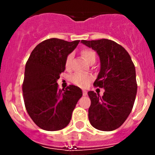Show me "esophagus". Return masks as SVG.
<instances>
[{"mask_svg": "<svg viewBox=\"0 0 155 155\" xmlns=\"http://www.w3.org/2000/svg\"><path fill=\"white\" fill-rule=\"evenodd\" d=\"M87 91L85 90H83L82 91V94H83V96H86L87 95Z\"/></svg>", "mask_w": 155, "mask_h": 155, "instance_id": "1", "label": "esophagus"}]
</instances>
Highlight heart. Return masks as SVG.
Wrapping results in <instances>:
<instances>
[{
    "label": "heart",
    "instance_id": "1",
    "mask_svg": "<svg viewBox=\"0 0 155 155\" xmlns=\"http://www.w3.org/2000/svg\"><path fill=\"white\" fill-rule=\"evenodd\" d=\"M82 57L85 59L87 62L89 64L91 62H93L96 61V52L93 49L90 48H82L80 51ZM73 58V54H69L65 59V68L66 69H70V64H71V61ZM92 77L91 75L87 73H76L72 74L70 76V81L75 84L77 86L81 87H85L89 84V82L91 81Z\"/></svg>",
    "mask_w": 155,
    "mask_h": 155
}]
</instances>
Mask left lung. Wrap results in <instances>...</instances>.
<instances>
[{"label":"left lung","instance_id":"obj_1","mask_svg":"<svg viewBox=\"0 0 155 155\" xmlns=\"http://www.w3.org/2000/svg\"><path fill=\"white\" fill-rule=\"evenodd\" d=\"M81 42L100 56L101 71L94 86L105 89L102 97L94 91L87 92L89 121L100 130H114L122 125L134 107L137 91L135 66L125 48L113 40Z\"/></svg>","mask_w":155,"mask_h":155}]
</instances>
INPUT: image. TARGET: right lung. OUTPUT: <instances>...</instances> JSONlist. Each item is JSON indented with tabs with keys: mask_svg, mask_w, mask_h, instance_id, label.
I'll use <instances>...</instances> for the list:
<instances>
[{
	"mask_svg": "<svg viewBox=\"0 0 155 155\" xmlns=\"http://www.w3.org/2000/svg\"><path fill=\"white\" fill-rule=\"evenodd\" d=\"M79 42L48 39L34 48L26 62L22 83L25 106L33 121L45 130H59L68 126L82 96L79 87L70 85L61 90L57 83L65 70L66 57Z\"/></svg>",
	"mask_w": 155,
	"mask_h": 155,
	"instance_id": "right-lung-1",
	"label": "right lung"
}]
</instances>
